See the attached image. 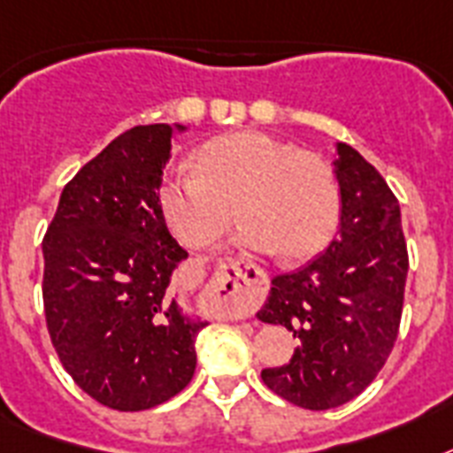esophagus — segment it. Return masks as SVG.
Returning <instances> with one entry per match:
<instances>
[{
  "mask_svg": "<svg viewBox=\"0 0 453 453\" xmlns=\"http://www.w3.org/2000/svg\"><path fill=\"white\" fill-rule=\"evenodd\" d=\"M215 287L222 298L224 315L229 319H245L254 315L266 294V275L254 266L231 264L229 273H222Z\"/></svg>",
  "mask_w": 453,
  "mask_h": 453,
  "instance_id": "1",
  "label": "esophagus"
}]
</instances>
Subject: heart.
<instances>
[{
    "label": "heart",
    "instance_id": "heart-1",
    "mask_svg": "<svg viewBox=\"0 0 453 453\" xmlns=\"http://www.w3.org/2000/svg\"><path fill=\"white\" fill-rule=\"evenodd\" d=\"M159 203L168 226L189 248L219 238L235 208L242 222L238 245L301 261L334 235L340 189L321 157L268 134L234 132L201 145L196 171L168 173Z\"/></svg>",
    "mask_w": 453,
    "mask_h": 453
}]
</instances>
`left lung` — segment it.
I'll use <instances>...</instances> for the list:
<instances>
[{"mask_svg": "<svg viewBox=\"0 0 453 453\" xmlns=\"http://www.w3.org/2000/svg\"><path fill=\"white\" fill-rule=\"evenodd\" d=\"M340 229L308 266L275 275L264 308L301 345L287 365L261 370L271 391L305 410L357 398L394 349L407 280L401 205L377 168L335 143Z\"/></svg>", "mask_w": 453, "mask_h": 453, "instance_id": "left-lung-1", "label": "left lung"}]
</instances>
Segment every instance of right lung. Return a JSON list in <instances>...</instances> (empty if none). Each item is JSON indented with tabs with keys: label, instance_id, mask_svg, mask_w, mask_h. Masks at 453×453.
Masks as SVG:
<instances>
[{
	"label": "right lung",
	"instance_id": "obj_1",
	"mask_svg": "<svg viewBox=\"0 0 453 453\" xmlns=\"http://www.w3.org/2000/svg\"><path fill=\"white\" fill-rule=\"evenodd\" d=\"M182 125L119 134L59 196L43 238V308L52 347L96 403L141 412L189 384L208 321L171 296L187 259L159 203L171 138Z\"/></svg>",
	"mask_w": 453,
	"mask_h": 453
}]
</instances>
